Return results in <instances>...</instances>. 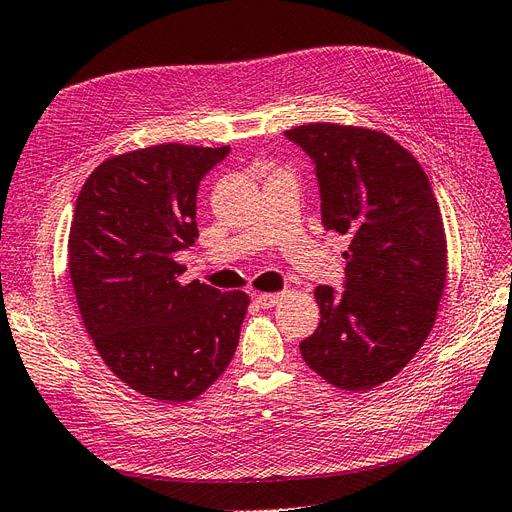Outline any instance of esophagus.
Masks as SVG:
<instances>
[{"label":"esophagus","mask_w":512,"mask_h":512,"mask_svg":"<svg viewBox=\"0 0 512 512\" xmlns=\"http://www.w3.org/2000/svg\"><path fill=\"white\" fill-rule=\"evenodd\" d=\"M282 297L284 294H280V292H260V294H256L254 297V301L260 305V307H273V305H277L282 301Z\"/></svg>","instance_id":"obj_1"}]
</instances>
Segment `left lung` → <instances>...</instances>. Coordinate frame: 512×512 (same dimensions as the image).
<instances>
[{
  "label": "left lung",
  "instance_id": "obj_1",
  "mask_svg": "<svg viewBox=\"0 0 512 512\" xmlns=\"http://www.w3.org/2000/svg\"><path fill=\"white\" fill-rule=\"evenodd\" d=\"M316 164L324 230L350 239L346 290L318 286L301 356L344 391L391 380L425 344L446 286L438 200L412 153L380 130L305 123L286 132Z\"/></svg>",
  "mask_w": 512,
  "mask_h": 512
}]
</instances>
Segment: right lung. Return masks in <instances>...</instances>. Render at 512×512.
Segmentation results:
<instances>
[{"mask_svg": "<svg viewBox=\"0 0 512 512\" xmlns=\"http://www.w3.org/2000/svg\"><path fill=\"white\" fill-rule=\"evenodd\" d=\"M228 151L162 143L119 153L76 200L68 271L83 324L106 367L151 399L203 395L239 344L250 297L181 284L175 260L198 239V183Z\"/></svg>", "mask_w": 512, "mask_h": 512, "instance_id": "1", "label": "right lung"}]
</instances>
